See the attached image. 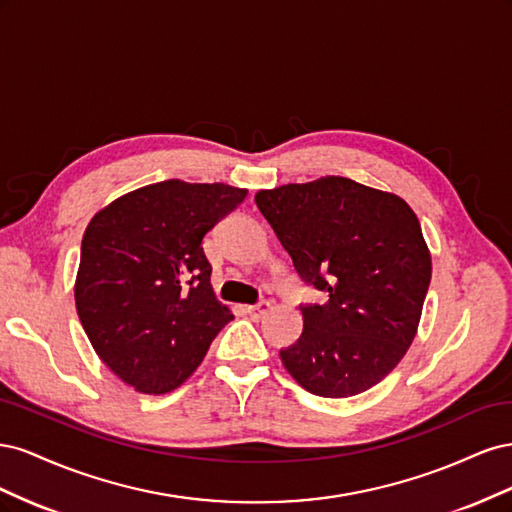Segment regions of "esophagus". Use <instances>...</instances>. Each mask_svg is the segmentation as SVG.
<instances>
[{
	"mask_svg": "<svg viewBox=\"0 0 512 512\" xmlns=\"http://www.w3.org/2000/svg\"><path fill=\"white\" fill-rule=\"evenodd\" d=\"M271 309V305H269V301H258L256 305H247L245 307V314L250 316V318H254V320H260L262 316H265L267 312Z\"/></svg>",
	"mask_w": 512,
	"mask_h": 512,
	"instance_id": "1",
	"label": "esophagus"
}]
</instances>
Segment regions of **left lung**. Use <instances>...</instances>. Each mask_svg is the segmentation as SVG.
I'll use <instances>...</instances> for the list:
<instances>
[{
  "label": "left lung",
  "mask_w": 512,
  "mask_h": 512,
  "mask_svg": "<svg viewBox=\"0 0 512 512\" xmlns=\"http://www.w3.org/2000/svg\"><path fill=\"white\" fill-rule=\"evenodd\" d=\"M256 207L305 286L303 333L280 350L288 374L320 397L359 395L410 348L431 282L414 211L395 194L346 177L260 190Z\"/></svg>",
  "instance_id": "8db88e82"
}]
</instances>
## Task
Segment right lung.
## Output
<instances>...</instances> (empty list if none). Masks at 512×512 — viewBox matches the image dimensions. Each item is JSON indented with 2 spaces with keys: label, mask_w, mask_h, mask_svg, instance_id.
Here are the masks:
<instances>
[{
  "label": "right lung",
  "mask_w": 512,
  "mask_h": 512,
  "mask_svg": "<svg viewBox=\"0 0 512 512\" xmlns=\"http://www.w3.org/2000/svg\"><path fill=\"white\" fill-rule=\"evenodd\" d=\"M245 196L224 183L168 179L113 200L89 222L76 312L102 363L138 393L177 389L232 320L213 294L203 237Z\"/></svg>",
  "instance_id": "right-lung-1"
}]
</instances>
